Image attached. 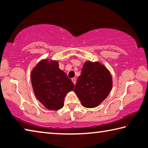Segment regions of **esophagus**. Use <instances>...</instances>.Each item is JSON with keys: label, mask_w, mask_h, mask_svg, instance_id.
<instances>
[{"label": "esophagus", "mask_w": 148, "mask_h": 148, "mask_svg": "<svg viewBox=\"0 0 148 148\" xmlns=\"http://www.w3.org/2000/svg\"><path fill=\"white\" fill-rule=\"evenodd\" d=\"M72 82L74 83V85H76V78H72Z\"/></svg>", "instance_id": "1"}]
</instances>
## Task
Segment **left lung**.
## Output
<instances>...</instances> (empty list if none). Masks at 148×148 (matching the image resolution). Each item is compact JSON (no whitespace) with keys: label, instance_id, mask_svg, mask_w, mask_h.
Returning a JSON list of instances; mask_svg holds the SVG:
<instances>
[{"label":"left lung","instance_id":"left-lung-1","mask_svg":"<svg viewBox=\"0 0 148 148\" xmlns=\"http://www.w3.org/2000/svg\"><path fill=\"white\" fill-rule=\"evenodd\" d=\"M112 88V77L108 69L99 62L87 61L78 77L74 92L84 107L95 108L108 97Z\"/></svg>","mask_w":148,"mask_h":148}]
</instances>
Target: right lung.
Returning <instances> with one entry per match:
<instances>
[{
    "label": "right lung",
    "mask_w": 148,
    "mask_h": 148,
    "mask_svg": "<svg viewBox=\"0 0 148 148\" xmlns=\"http://www.w3.org/2000/svg\"><path fill=\"white\" fill-rule=\"evenodd\" d=\"M31 78L37 99L51 110L63 108L65 95L74 88L71 79L59 69L57 61L41 60L33 68Z\"/></svg>",
    "instance_id": "obj_1"
}]
</instances>
